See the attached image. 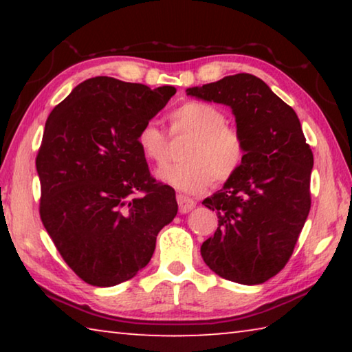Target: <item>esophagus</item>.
<instances>
[{
  "mask_svg": "<svg viewBox=\"0 0 352 352\" xmlns=\"http://www.w3.org/2000/svg\"><path fill=\"white\" fill-rule=\"evenodd\" d=\"M177 201H178V208H180V212L182 214L189 212L195 206V201L190 199V197H186V195H183V194H178L177 195Z\"/></svg>",
  "mask_w": 352,
  "mask_h": 352,
  "instance_id": "34e87169",
  "label": "esophagus"
}]
</instances>
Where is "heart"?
Returning <instances> with one entry per match:
<instances>
[{"label":"heart","mask_w":352,"mask_h":352,"mask_svg":"<svg viewBox=\"0 0 352 352\" xmlns=\"http://www.w3.org/2000/svg\"><path fill=\"white\" fill-rule=\"evenodd\" d=\"M170 135L188 136L182 163L157 172L160 180L183 192H201L212 183H226L241 170L247 146L241 130L226 122L219 107L190 100L170 115ZM136 144L142 157L162 166L169 157V138L155 122L138 130Z\"/></svg>","instance_id":"b5f03b06"}]
</instances>
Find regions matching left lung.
<instances>
[{"instance_id": "left-lung-1", "label": "left lung", "mask_w": 352, "mask_h": 352, "mask_svg": "<svg viewBox=\"0 0 352 352\" xmlns=\"http://www.w3.org/2000/svg\"><path fill=\"white\" fill-rule=\"evenodd\" d=\"M186 93L230 105L247 146L241 170L204 200L219 226L201 245V258L228 281H269L289 262L311 211L314 155L300 119L253 74L226 76Z\"/></svg>"}]
</instances>
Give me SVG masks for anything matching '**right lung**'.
<instances>
[{
  "instance_id": "right-lung-1",
  "label": "right lung",
  "mask_w": 352,
  "mask_h": 352,
  "mask_svg": "<svg viewBox=\"0 0 352 352\" xmlns=\"http://www.w3.org/2000/svg\"><path fill=\"white\" fill-rule=\"evenodd\" d=\"M177 90L99 76L47 116L37 166L40 219L83 281L111 287L151 261L160 230L177 216L175 190L155 180L138 130Z\"/></svg>"
}]
</instances>
